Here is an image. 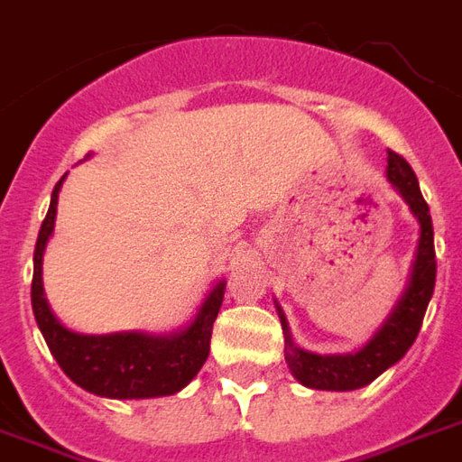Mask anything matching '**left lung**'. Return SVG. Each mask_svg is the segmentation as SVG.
<instances>
[{
	"instance_id": "1",
	"label": "left lung",
	"mask_w": 462,
	"mask_h": 462,
	"mask_svg": "<svg viewBox=\"0 0 462 462\" xmlns=\"http://www.w3.org/2000/svg\"><path fill=\"white\" fill-rule=\"evenodd\" d=\"M388 180L402 199L408 201L410 210L420 220V245L417 256L410 273L408 290L402 292L401 302L388 316L383 328L374 336L369 345L355 355H333L321 357L311 352L300 350L292 337L285 316L281 314L282 333H285V362L290 372L302 381L304 386L319 388V391H355L366 383H372L379 374H383L391 365H395L402 355L412 347L417 333L422 328L424 311L434 295V282H437V252H434V227H431L430 206L424 201L417 177L412 167L401 153L388 151Z\"/></svg>"
}]
</instances>
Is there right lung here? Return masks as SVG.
<instances>
[{
  "label": "right lung",
  "instance_id": "1",
  "mask_svg": "<svg viewBox=\"0 0 462 462\" xmlns=\"http://www.w3.org/2000/svg\"><path fill=\"white\" fill-rule=\"evenodd\" d=\"M67 177V174H64ZM61 177L52 191V201L40 225L32 254L31 302L50 352L69 379L105 398H155L177 393L194 379L210 352V333L225 295V281L210 290L194 323L174 336L112 333V336H79L54 319L42 292V252L54 230L57 194Z\"/></svg>",
  "mask_w": 462,
  "mask_h": 462
}]
</instances>
